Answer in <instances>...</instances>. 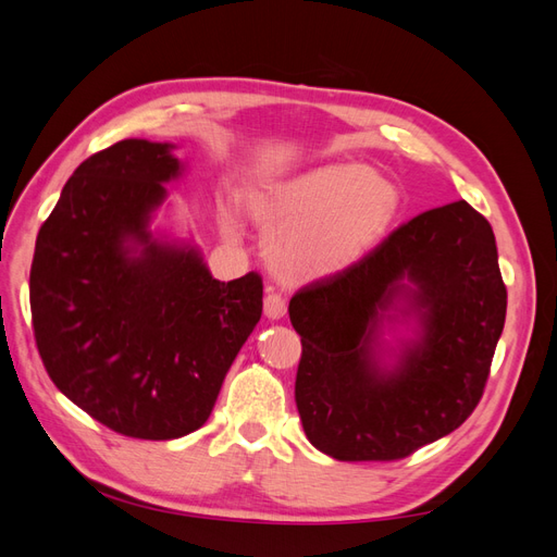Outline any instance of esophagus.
Wrapping results in <instances>:
<instances>
[{"instance_id":"1","label":"esophagus","mask_w":557,"mask_h":557,"mask_svg":"<svg viewBox=\"0 0 557 557\" xmlns=\"http://www.w3.org/2000/svg\"><path fill=\"white\" fill-rule=\"evenodd\" d=\"M285 311H288V305H285V297L283 295L269 293L264 297V315L269 320H281L285 315Z\"/></svg>"}]
</instances>
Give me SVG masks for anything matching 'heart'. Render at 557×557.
I'll list each match as a JSON object with an SVG mask.
<instances>
[{
	"mask_svg": "<svg viewBox=\"0 0 557 557\" xmlns=\"http://www.w3.org/2000/svg\"><path fill=\"white\" fill-rule=\"evenodd\" d=\"M250 213L267 232V260L288 281H318L362 262L399 221L397 185L360 162H332L264 185ZM225 239H242L234 211L221 221Z\"/></svg>",
	"mask_w": 557,
	"mask_h": 557,
	"instance_id": "obj_1",
	"label": "heart"
}]
</instances>
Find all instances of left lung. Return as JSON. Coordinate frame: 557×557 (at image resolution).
I'll use <instances>...</instances> for the list:
<instances>
[{"label":"left lung","mask_w":557,"mask_h":557,"mask_svg":"<svg viewBox=\"0 0 557 557\" xmlns=\"http://www.w3.org/2000/svg\"><path fill=\"white\" fill-rule=\"evenodd\" d=\"M288 313L307 440L346 462L407 458L483 395L507 318L493 227L465 199L420 213Z\"/></svg>","instance_id":"1"}]
</instances>
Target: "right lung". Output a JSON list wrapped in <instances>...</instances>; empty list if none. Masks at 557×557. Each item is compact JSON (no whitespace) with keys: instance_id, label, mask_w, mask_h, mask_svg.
<instances>
[{"instance_id":"1","label":"right lung","mask_w":557,"mask_h":557,"mask_svg":"<svg viewBox=\"0 0 557 557\" xmlns=\"http://www.w3.org/2000/svg\"><path fill=\"white\" fill-rule=\"evenodd\" d=\"M176 144L125 139L78 164L29 272L39 356L99 423L166 442L207 423L262 315V278L218 281L193 237L153 227L185 174Z\"/></svg>"}]
</instances>
